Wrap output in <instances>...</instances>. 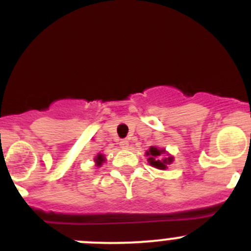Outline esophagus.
Masks as SVG:
<instances>
[{
    "instance_id": "1",
    "label": "esophagus",
    "mask_w": 251,
    "mask_h": 251,
    "mask_svg": "<svg viewBox=\"0 0 251 251\" xmlns=\"http://www.w3.org/2000/svg\"><path fill=\"white\" fill-rule=\"evenodd\" d=\"M130 142L127 141V140H121L120 141V147L121 149H124V150H127L128 149V146H130Z\"/></svg>"
}]
</instances>
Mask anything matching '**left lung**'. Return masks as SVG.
Listing matches in <instances>:
<instances>
[{
  "instance_id": "left-lung-1",
  "label": "left lung",
  "mask_w": 251,
  "mask_h": 251,
  "mask_svg": "<svg viewBox=\"0 0 251 251\" xmlns=\"http://www.w3.org/2000/svg\"><path fill=\"white\" fill-rule=\"evenodd\" d=\"M166 153L165 150H160L156 146L150 147L149 151L146 152V156H149L147 161L150 162V165L153 166V167L158 168V170H166L168 165L173 162L172 156H167V157H163Z\"/></svg>"
}]
</instances>
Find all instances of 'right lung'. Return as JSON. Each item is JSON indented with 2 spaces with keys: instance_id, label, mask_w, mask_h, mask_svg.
I'll use <instances>...</instances> for the list:
<instances>
[{
  "instance_id": "1",
  "label": "right lung",
  "mask_w": 251,
  "mask_h": 251,
  "mask_svg": "<svg viewBox=\"0 0 251 251\" xmlns=\"http://www.w3.org/2000/svg\"><path fill=\"white\" fill-rule=\"evenodd\" d=\"M105 161V157L102 154H98L97 158H95V162H97V166H100Z\"/></svg>"
}]
</instances>
